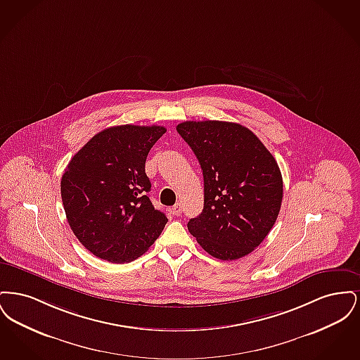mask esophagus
Instances as JSON below:
<instances>
[{
  "label": "esophagus",
  "mask_w": 360,
  "mask_h": 360,
  "mask_svg": "<svg viewBox=\"0 0 360 360\" xmlns=\"http://www.w3.org/2000/svg\"><path fill=\"white\" fill-rule=\"evenodd\" d=\"M182 210H184V206H182V204H179V202L172 206V212L174 216H181Z\"/></svg>",
  "instance_id": "esophagus-1"
}]
</instances>
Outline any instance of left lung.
Listing matches in <instances>:
<instances>
[{"instance_id":"8db88e82","label":"left lung","mask_w":360,"mask_h":360,"mask_svg":"<svg viewBox=\"0 0 360 360\" xmlns=\"http://www.w3.org/2000/svg\"><path fill=\"white\" fill-rule=\"evenodd\" d=\"M176 131L204 174V209L188 232L212 257L251 254L274 226L283 197L271 153L248 128L228 121H185Z\"/></svg>"}]
</instances>
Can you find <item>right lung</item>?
Segmentation results:
<instances>
[{
	"label": "right lung",
	"instance_id": "add662e5",
	"mask_svg": "<svg viewBox=\"0 0 360 360\" xmlns=\"http://www.w3.org/2000/svg\"><path fill=\"white\" fill-rule=\"evenodd\" d=\"M165 127L117 125L91 137L60 181L70 228L87 251L112 263L132 262L162 233L167 217L147 193L146 159Z\"/></svg>",
	"mask_w": 360,
	"mask_h": 360
}]
</instances>
